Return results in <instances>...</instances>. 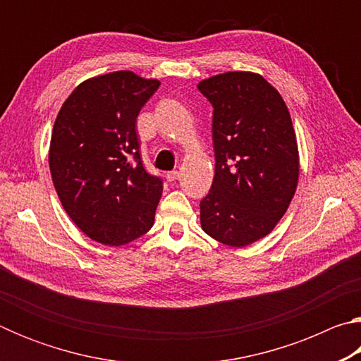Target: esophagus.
Returning <instances> with one entry per match:
<instances>
[{
	"instance_id": "34e87169",
	"label": "esophagus",
	"mask_w": 361,
	"mask_h": 361,
	"mask_svg": "<svg viewBox=\"0 0 361 361\" xmlns=\"http://www.w3.org/2000/svg\"><path fill=\"white\" fill-rule=\"evenodd\" d=\"M166 176H167L169 181H176L180 178V172H178V170H172V172H167Z\"/></svg>"
}]
</instances>
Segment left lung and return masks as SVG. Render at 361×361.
Listing matches in <instances>:
<instances>
[{
  "mask_svg": "<svg viewBox=\"0 0 361 361\" xmlns=\"http://www.w3.org/2000/svg\"><path fill=\"white\" fill-rule=\"evenodd\" d=\"M197 89L213 106L215 151L200 224L224 245L247 247L276 228L296 191L299 156L288 108L255 73L216 75Z\"/></svg>",
  "mask_w": 361,
  "mask_h": 361,
  "instance_id": "1",
  "label": "left lung"
}]
</instances>
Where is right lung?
<instances>
[{"mask_svg": "<svg viewBox=\"0 0 361 361\" xmlns=\"http://www.w3.org/2000/svg\"><path fill=\"white\" fill-rule=\"evenodd\" d=\"M159 85L132 71L87 79L54 124L49 166L60 202L103 245H124L154 224L162 180L143 167L135 124Z\"/></svg>", "mask_w": 361, "mask_h": 361, "instance_id": "right-lung-1", "label": "right lung"}]
</instances>
